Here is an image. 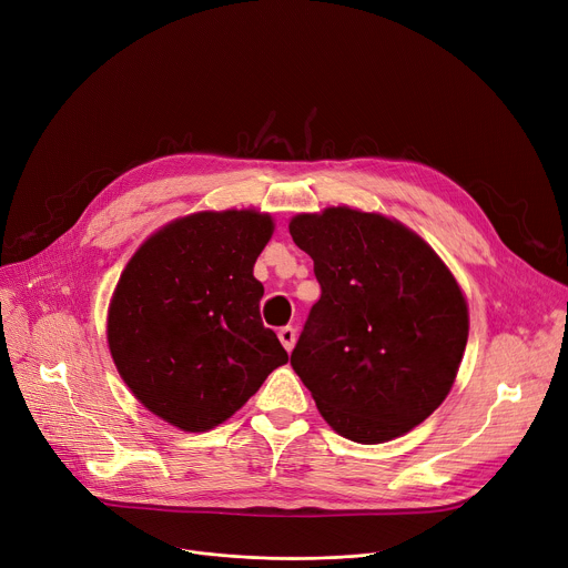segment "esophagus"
Listing matches in <instances>:
<instances>
[{"instance_id": "34e87169", "label": "esophagus", "mask_w": 568, "mask_h": 568, "mask_svg": "<svg viewBox=\"0 0 568 568\" xmlns=\"http://www.w3.org/2000/svg\"><path fill=\"white\" fill-rule=\"evenodd\" d=\"M278 339H281V344L285 346V351H292V348H294V342H296V331H294L292 326H283V328L278 331Z\"/></svg>"}]
</instances>
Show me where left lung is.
<instances>
[{
	"label": "left lung",
	"instance_id": "obj_1",
	"mask_svg": "<svg viewBox=\"0 0 568 568\" xmlns=\"http://www.w3.org/2000/svg\"><path fill=\"white\" fill-rule=\"evenodd\" d=\"M290 235L322 287L290 359L322 417L357 444L419 426L450 392L467 346L453 274L419 235L376 213L296 215Z\"/></svg>",
	"mask_w": 568,
	"mask_h": 568
}]
</instances>
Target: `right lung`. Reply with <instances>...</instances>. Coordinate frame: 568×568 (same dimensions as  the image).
Wrapping results in <instances>:
<instances>
[{"instance_id":"obj_1","label":"right lung","mask_w":568,"mask_h":568,"mask_svg":"<svg viewBox=\"0 0 568 568\" xmlns=\"http://www.w3.org/2000/svg\"><path fill=\"white\" fill-rule=\"evenodd\" d=\"M272 231V217L255 211L196 213L151 235L120 276L109 311L118 372L181 430L226 422L287 363L253 278Z\"/></svg>"}]
</instances>
